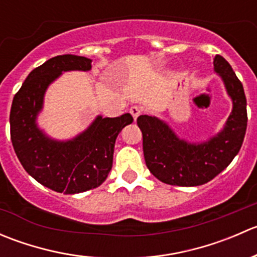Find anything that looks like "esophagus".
<instances>
[{
    "instance_id": "obj_1",
    "label": "esophagus",
    "mask_w": 257,
    "mask_h": 257,
    "mask_svg": "<svg viewBox=\"0 0 257 257\" xmlns=\"http://www.w3.org/2000/svg\"><path fill=\"white\" fill-rule=\"evenodd\" d=\"M129 112H131L132 115H133L134 120H137V118H138V116L141 115L143 110H142V108H139V107H132L131 109H129Z\"/></svg>"
}]
</instances>
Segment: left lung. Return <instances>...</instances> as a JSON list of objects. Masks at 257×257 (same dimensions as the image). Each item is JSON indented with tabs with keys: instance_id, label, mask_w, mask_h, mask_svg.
<instances>
[{
	"instance_id": "8db88e82",
	"label": "left lung",
	"mask_w": 257,
	"mask_h": 257,
	"mask_svg": "<svg viewBox=\"0 0 257 257\" xmlns=\"http://www.w3.org/2000/svg\"><path fill=\"white\" fill-rule=\"evenodd\" d=\"M214 69L225 83L232 99V112L224 131L209 142L191 144L155 116L141 115L137 124L143 134L145 164L155 178L169 185H203L216 177L239 153L246 126V97L242 83L224 57L216 54Z\"/></svg>"
}]
</instances>
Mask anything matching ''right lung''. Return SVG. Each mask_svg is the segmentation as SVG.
Returning a JSON list of instances; mask_svg holds the SVG:
<instances>
[{
	"mask_svg": "<svg viewBox=\"0 0 257 257\" xmlns=\"http://www.w3.org/2000/svg\"><path fill=\"white\" fill-rule=\"evenodd\" d=\"M90 59L63 54L33 69L15 94L10 113L11 141L26 172L57 193L77 194L99 186L113 165L118 134L133 121L129 113L116 118L97 116L92 125L68 142L46 137L36 124L46 89L62 72L89 71Z\"/></svg>",
	"mask_w": 257,
	"mask_h": 257,
	"instance_id": "right-lung-1",
	"label": "right lung"
}]
</instances>
